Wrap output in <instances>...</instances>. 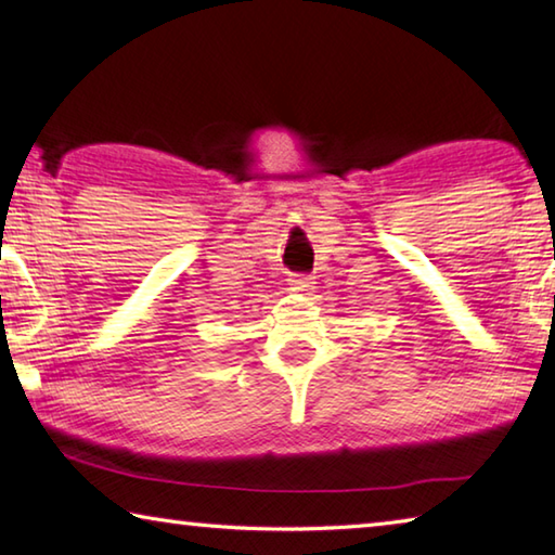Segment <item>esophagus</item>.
<instances>
[{"instance_id": "1", "label": "esophagus", "mask_w": 555, "mask_h": 555, "mask_svg": "<svg viewBox=\"0 0 555 555\" xmlns=\"http://www.w3.org/2000/svg\"><path fill=\"white\" fill-rule=\"evenodd\" d=\"M314 287V278L312 275H293L289 278V289H295V293H312Z\"/></svg>"}]
</instances>
